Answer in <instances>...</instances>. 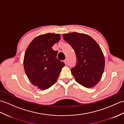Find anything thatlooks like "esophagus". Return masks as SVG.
<instances>
[{"instance_id": "esophagus-1", "label": "esophagus", "mask_w": 124, "mask_h": 124, "mask_svg": "<svg viewBox=\"0 0 124 124\" xmlns=\"http://www.w3.org/2000/svg\"><path fill=\"white\" fill-rule=\"evenodd\" d=\"M64 63H65V64L67 65V59L64 60Z\"/></svg>"}]
</instances>
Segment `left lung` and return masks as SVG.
I'll return each instance as SVG.
<instances>
[{"label": "left lung", "instance_id": "1", "mask_svg": "<svg viewBox=\"0 0 124 124\" xmlns=\"http://www.w3.org/2000/svg\"><path fill=\"white\" fill-rule=\"evenodd\" d=\"M63 37L75 52L77 64L71 70L77 82L86 88L94 87L100 81L105 68L101 48L87 34L73 32L63 34Z\"/></svg>", "mask_w": 124, "mask_h": 124}]
</instances>
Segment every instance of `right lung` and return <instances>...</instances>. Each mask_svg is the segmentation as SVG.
<instances>
[{"label":"right lung","instance_id":"1","mask_svg":"<svg viewBox=\"0 0 124 124\" xmlns=\"http://www.w3.org/2000/svg\"><path fill=\"white\" fill-rule=\"evenodd\" d=\"M60 39L59 34H43L35 37L26 50L23 62L25 73L32 85L41 90L56 82L65 65L57 59L58 51L52 48Z\"/></svg>","mask_w":124,"mask_h":124}]
</instances>
